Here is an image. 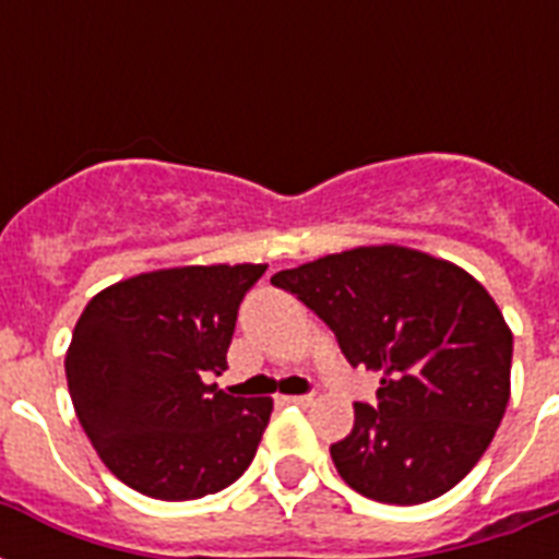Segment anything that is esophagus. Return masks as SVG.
Here are the masks:
<instances>
[{
	"mask_svg": "<svg viewBox=\"0 0 559 559\" xmlns=\"http://www.w3.org/2000/svg\"><path fill=\"white\" fill-rule=\"evenodd\" d=\"M289 406H310L313 403V394H293V397H281Z\"/></svg>",
	"mask_w": 559,
	"mask_h": 559,
	"instance_id": "obj_1",
	"label": "esophagus"
}]
</instances>
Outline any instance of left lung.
Masks as SVG:
<instances>
[{"label": "left lung", "mask_w": 559, "mask_h": 559, "mask_svg": "<svg viewBox=\"0 0 559 559\" xmlns=\"http://www.w3.org/2000/svg\"><path fill=\"white\" fill-rule=\"evenodd\" d=\"M272 284L305 301L354 368L380 373L377 406L331 447L345 485L420 504L459 485L493 441L511 397L513 333L461 266L406 246H359Z\"/></svg>", "instance_id": "1"}]
</instances>
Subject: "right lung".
<instances>
[{
	"label": "right lung",
	"mask_w": 559,
	"mask_h": 559,
	"mask_svg": "<svg viewBox=\"0 0 559 559\" xmlns=\"http://www.w3.org/2000/svg\"><path fill=\"white\" fill-rule=\"evenodd\" d=\"M266 263L142 272L100 289L74 324L66 380L92 447L116 478L162 502L243 476L272 397H235L226 371L237 307Z\"/></svg>",
	"instance_id": "add662e5"
}]
</instances>
